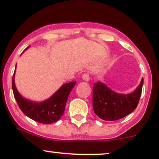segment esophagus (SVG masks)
I'll return each mask as SVG.
<instances>
[{
    "instance_id": "esophagus-1",
    "label": "esophagus",
    "mask_w": 159,
    "mask_h": 159,
    "mask_svg": "<svg viewBox=\"0 0 159 159\" xmlns=\"http://www.w3.org/2000/svg\"><path fill=\"white\" fill-rule=\"evenodd\" d=\"M82 78H83L84 81H90V75H89L88 73H84L82 75Z\"/></svg>"
}]
</instances>
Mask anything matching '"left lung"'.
<instances>
[{"mask_svg": "<svg viewBox=\"0 0 159 159\" xmlns=\"http://www.w3.org/2000/svg\"><path fill=\"white\" fill-rule=\"evenodd\" d=\"M143 78L134 92L120 94L114 92L102 82L98 81L93 87V107L100 119L114 121L125 117L138 106L141 95Z\"/></svg>", "mask_w": 159, "mask_h": 159, "instance_id": "obj_1", "label": "left lung"}]
</instances>
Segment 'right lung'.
<instances>
[{"label": "right lung", "mask_w": 159, "mask_h": 159, "mask_svg": "<svg viewBox=\"0 0 159 159\" xmlns=\"http://www.w3.org/2000/svg\"><path fill=\"white\" fill-rule=\"evenodd\" d=\"M15 74L16 69L12 77V90L16 102L24 114L34 121L43 124H50L59 120L63 116L68 96L76 81L64 84L50 98L38 102L27 99L19 93L15 84Z\"/></svg>", "instance_id": "obj_1"}]
</instances>
